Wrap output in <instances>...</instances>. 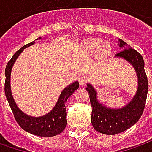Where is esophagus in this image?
Here are the masks:
<instances>
[{
  "mask_svg": "<svg viewBox=\"0 0 152 152\" xmlns=\"http://www.w3.org/2000/svg\"><path fill=\"white\" fill-rule=\"evenodd\" d=\"M88 81H89V78H88V76H86L85 74H82V75L79 78V85H81V86H85V85L87 84Z\"/></svg>",
  "mask_w": 152,
  "mask_h": 152,
  "instance_id": "esophagus-1",
  "label": "esophagus"
}]
</instances>
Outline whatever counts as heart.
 Masks as SVG:
<instances>
[{"label": "heart", "instance_id": "1", "mask_svg": "<svg viewBox=\"0 0 152 152\" xmlns=\"http://www.w3.org/2000/svg\"><path fill=\"white\" fill-rule=\"evenodd\" d=\"M84 49L86 52L90 54H94L96 52L99 58H104L107 56L111 52V46L108 43H102L101 39L90 38L85 39L83 43Z\"/></svg>", "mask_w": 152, "mask_h": 152}]
</instances>
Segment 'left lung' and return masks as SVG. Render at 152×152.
Returning <instances> with one entry per match:
<instances>
[{"instance_id": "left-lung-1", "label": "left lung", "mask_w": 152, "mask_h": 152, "mask_svg": "<svg viewBox=\"0 0 152 152\" xmlns=\"http://www.w3.org/2000/svg\"><path fill=\"white\" fill-rule=\"evenodd\" d=\"M119 47L123 50L117 53L115 56L129 61L137 74V91L131 101L122 108L107 107L97 100V92L95 88L91 84H87L86 87V91L90 93L92 107L91 124L96 131L109 135L125 131L137 123L143 113L148 92V79L142 56L121 39H119Z\"/></svg>"}]
</instances>
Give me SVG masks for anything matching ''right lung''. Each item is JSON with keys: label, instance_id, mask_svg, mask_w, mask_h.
<instances>
[{"label": "right lung", "instance_id": "right-lung-1", "mask_svg": "<svg viewBox=\"0 0 152 152\" xmlns=\"http://www.w3.org/2000/svg\"><path fill=\"white\" fill-rule=\"evenodd\" d=\"M41 39L40 37L37 39ZM35 39V40H37ZM35 43L34 40L29 44L23 45L21 49L18 50L14 55L12 56V59L7 62L6 70H5V75H6V80H5V94L7 99L9 106L12 111V113L14 115V118L17 123L19 124L21 128L28 132L32 134L41 136V137H51L59 134L60 133L63 131L67 124V119H66V107L65 102H67L68 97L73 94L74 91L79 88V84L78 81H75L71 85L67 86L63 91H61V95L58 98V101L55 105V107L52 108L50 113L45 114L44 116L34 118L30 117L22 112L18 107L17 106L14 99L12 95L11 91V72L12 68L17 60L18 56L22 53V51L25 48L32 45Z\"/></svg>", "mask_w": 152, "mask_h": 152}]
</instances>
